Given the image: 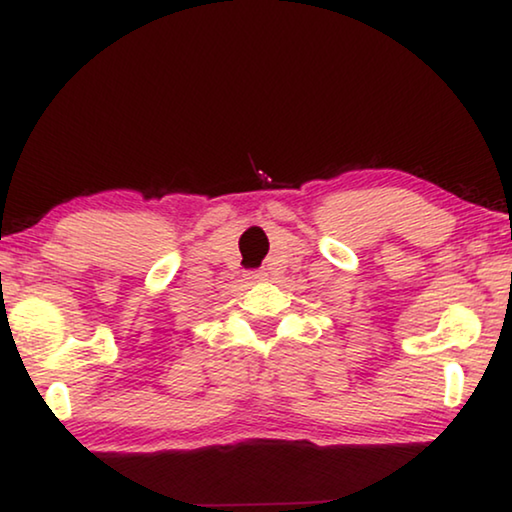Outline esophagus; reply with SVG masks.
I'll return each instance as SVG.
<instances>
[{
  "instance_id": "obj_1",
  "label": "esophagus",
  "mask_w": 512,
  "mask_h": 512,
  "mask_svg": "<svg viewBox=\"0 0 512 512\" xmlns=\"http://www.w3.org/2000/svg\"><path fill=\"white\" fill-rule=\"evenodd\" d=\"M247 279L251 281V284H258V281H265V279H268V272H263V270H258V272H249V274H247Z\"/></svg>"
}]
</instances>
